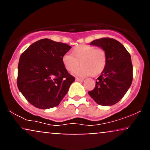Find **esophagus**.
<instances>
[{
	"label": "esophagus",
	"mask_w": 150,
	"mask_h": 150,
	"mask_svg": "<svg viewBox=\"0 0 150 150\" xmlns=\"http://www.w3.org/2000/svg\"><path fill=\"white\" fill-rule=\"evenodd\" d=\"M75 80L77 81V82H83L84 79L83 78H79V77H76Z\"/></svg>",
	"instance_id": "1"
}]
</instances>
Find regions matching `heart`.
<instances>
[{
	"label": "heart",
	"mask_w": 150,
	"mask_h": 150,
	"mask_svg": "<svg viewBox=\"0 0 150 150\" xmlns=\"http://www.w3.org/2000/svg\"><path fill=\"white\" fill-rule=\"evenodd\" d=\"M62 62L68 71L73 72L80 65L82 66L74 73L77 76H97L106 68L107 56L104 49L89 45H80L73 49V54L65 53Z\"/></svg>",
	"instance_id": "b5f03b06"
}]
</instances>
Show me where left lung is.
Returning a JSON list of instances; mask_svg holds the SVG:
<instances>
[{"mask_svg":"<svg viewBox=\"0 0 150 150\" xmlns=\"http://www.w3.org/2000/svg\"><path fill=\"white\" fill-rule=\"evenodd\" d=\"M90 44L106 51L107 62L104 71L97 79L95 87L88 94L97 104L111 106L123 97L131 85V57L123 44L111 38L96 39Z\"/></svg>","mask_w":150,"mask_h":150,"instance_id":"8db88e82","label":"left lung"}]
</instances>
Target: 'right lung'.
I'll return each mask as SVG.
<instances>
[{
    "label": "right lung",
    "mask_w": 150,
    "mask_h": 150,
    "mask_svg": "<svg viewBox=\"0 0 150 150\" xmlns=\"http://www.w3.org/2000/svg\"><path fill=\"white\" fill-rule=\"evenodd\" d=\"M71 46L49 39L30 45L20 56L17 85L31 104L41 109L56 107L68 92L75 77L62 57Z\"/></svg>",
    "instance_id": "add662e5"
}]
</instances>
